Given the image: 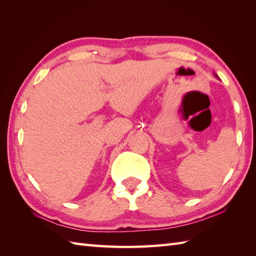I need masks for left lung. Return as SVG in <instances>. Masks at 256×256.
<instances>
[{"mask_svg":"<svg viewBox=\"0 0 256 256\" xmlns=\"http://www.w3.org/2000/svg\"><path fill=\"white\" fill-rule=\"evenodd\" d=\"M216 78H219V77H218V76H216Z\"/></svg>","mask_w":256,"mask_h":256,"instance_id":"1","label":"left lung"}]
</instances>
